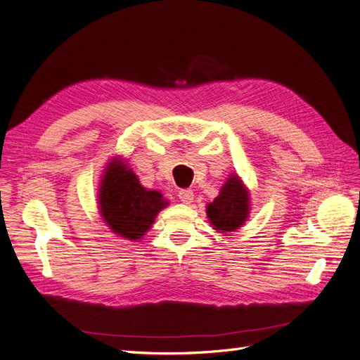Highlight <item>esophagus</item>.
<instances>
[{"mask_svg": "<svg viewBox=\"0 0 360 360\" xmlns=\"http://www.w3.org/2000/svg\"><path fill=\"white\" fill-rule=\"evenodd\" d=\"M179 198L184 204H191L192 200H193V192L191 189H181L179 192Z\"/></svg>", "mask_w": 360, "mask_h": 360, "instance_id": "34e87169", "label": "esophagus"}]
</instances>
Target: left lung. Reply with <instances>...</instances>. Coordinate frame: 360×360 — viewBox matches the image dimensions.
Instances as JSON below:
<instances>
[{
	"label": "left lung",
	"mask_w": 360,
	"mask_h": 360,
	"mask_svg": "<svg viewBox=\"0 0 360 360\" xmlns=\"http://www.w3.org/2000/svg\"><path fill=\"white\" fill-rule=\"evenodd\" d=\"M249 191L238 176H230L221 188V192L207 204L209 222L219 233H231L240 228L249 216Z\"/></svg>",
	"instance_id": "obj_1"
}]
</instances>
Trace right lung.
<instances>
[{
	"instance_id": "obj_1",
	"label": "right lung",
	"mask_w": 360,
	"mask_h": 360,
	"mask_svg": "<svg viewBox=\"0 0 360 360\" xmlns=\"http://www.w3.org/2000/svg\"><path fill=\"white\" fill-rule=\"evenodd\" d=\"M167 205L160 192L141 186L135 172L118 158L108 163L99 188V210L112 233L139 240Z\"/></svg>"
}]
</instances>
